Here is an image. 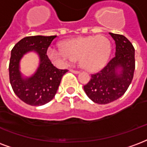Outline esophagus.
Listing matches in <instances>:
<instances>
[{"label":"esophagus","instance_id":"34e87169","mask_svg":"<svg viewBox=\"0 0 147 147\" xmlns=\"http://www.w3.org/2000/svg\"><path fill=\"white\" fill-rule=\"evenodd\" d=\"M70 71H71V72H72V73H74V74H79V72H80V71H79L73 70V69H71Z\"/></svg>","mask_w":147,"mask_h":147}]
</instances>
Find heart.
I'll return each mask as SVG.
<instances>
[{"instance_id": "b5f03b06", "label": "heart", "mask_w": 147, "mask_h": 147, "mask_svg": "<svg viewBox=\"0 0 147 147\" xmlns=\"http://www.w3.org/2000/svg\"><path fill=\"white\" fill-rule=\"evenodd\" d=\"M111 52V43L104 35L88 36L65 41L61 47L50 46L47 55L55 65L67 66L79 57L80 65L89 71L104 68Z\"/></svg>"}]
</instances>
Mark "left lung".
<instances>
[{
	"instance_id": "1",
	"label": "left lung",
	"mask_w": 147,
	"mask_h": 147,
	"mask_svg": "<svg viewBox=\"0 0 147 147\" xmlns=\"http://www.w3.org/2000/svg\"><path fill=\"white\" fill-rule=\"evenodd\" d=\"M115 41V56L105 67L91 75L85 93L94 103L109 104L125 93L131 84L135 70V49L123 35L109 32Z\"/></svg>"
}]
</instances>
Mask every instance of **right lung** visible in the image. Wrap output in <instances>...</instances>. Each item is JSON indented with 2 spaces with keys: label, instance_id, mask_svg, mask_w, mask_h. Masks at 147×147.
<instances>
[{
  "label": "right lung",
  "instance_id": "right-lung-1",
  "mask_svg": "<svg viewBox=\"0 0 147 147\" xmlns=\"http://www.w3.org/2000/svg\"><path fill=\"white\" fill-rule=\"evenodd\" d=\"M57 36H26L11 50L9 63V79L14 93L26 104L41 106L48 103L57 93L61 78L68 70L58 69L52 65L47 55L49 46ZM30 51L38 54L40 64L36 72L23 77L20 71V61Z\"/></svg>",
  "mask_w": 147,
  "mask_h": 147
}]
</instances>
